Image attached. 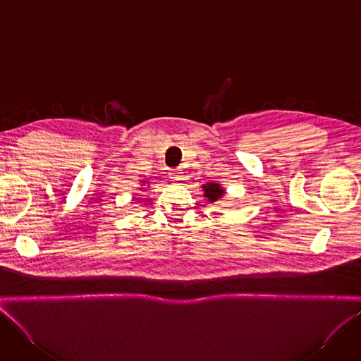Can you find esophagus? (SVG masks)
<instances>
[{
	"instance_id": "obj_1",
	"label": "esophagus",
	"mask_w": 361,
	"mask_h": 361,
	"mask_svg": "<svg viewBox=\"0 0 361 361\" xmlns=\"http://www.w3.org/2000/svg\"><path fill=\"white\" fill-rule=\"evenodd\" d=\"M181 177H183V171L181 170H174V171L170 173V178H173L174 181L181 180Z\"/></svg>"
}]
</instances>
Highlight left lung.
I'll list each match as a JSON object with an SVG mask.
<instances>
[{"label":"left lung","mask_w":361,"mask_h":361,"mask_svg":"<svg viewBox=\"0 0 361 361\" xmlns=\"http://www.w3.org/2000/svg\"><path fill=\"white\" fill-rule=\"evenodd\" d=\"M202 188H204V197H207L209 201H217L224 194V190L217 183H209L202 185Z\"/></svg>","instance_id":"8db88e82"}]
</instances>
